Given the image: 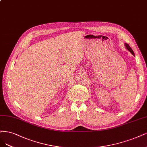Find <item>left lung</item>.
<instances>
[{"instance_id":"8db88e82","label":"left lung","mask_w":147,"mask_h":147,"mask_svg":"<svg viewBox=\"0 0 147 147\" xmlns=\"http://www.w3.org/2000/svg\"><path fill=\"white\" fill-rule=\"evenodd\" d=\"M125 48L127 49L128 51L132 54L133 56H134L135 57V55H134V52H133V50H132V49H131L130 47H129V45L128 44H126V43H125Z\"/></svg>"}]
</instances>
